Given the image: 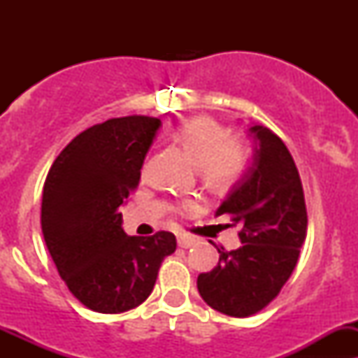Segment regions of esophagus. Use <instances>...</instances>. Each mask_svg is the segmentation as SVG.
Instances as JSON below:
<instances>
[{"mask_svg":"<svg viewBox=\"0 0 358 358\" xmlns=\"http://www.w3.org/2000/svg\"><path fill=\"white\" fill-rule=\"evenodd\" d=\"M196 244V239H192V237H187V236H178V246L187 249L190 246H194Z\"/></svg>","mask_w":358,"mask_h":358,"instance_id":"obj_1","label":"esophagus"}]
</instances>
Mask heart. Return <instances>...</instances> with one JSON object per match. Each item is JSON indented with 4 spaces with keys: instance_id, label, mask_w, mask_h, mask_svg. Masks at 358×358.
<instances>
[{
    "instance_id": "1",
    "label": "heart",
    "mask_w": 358,
    "mask_h": 358,
    "mask_svg": "<svg viewBox=\"0 0 358 358\" xmlns=\"http://www.w3.org/2000/svg\"><path fill=\"white\" fill-rule=\"evenodd\" d=\"M171 140L197 166L202 180L209 185L227 187L241 178L248 168L249 150L237 135H229L225 126L215 119L192 117L171 131ZM189 202L185 209H192Z\"/></svg>"
}]
</instances>
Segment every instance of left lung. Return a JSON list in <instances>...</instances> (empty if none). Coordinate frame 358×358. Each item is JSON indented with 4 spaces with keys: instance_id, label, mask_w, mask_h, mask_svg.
Here are the masks:
<instances>
[{
    "instance_id": "8db88e82",
    "label": "left lung",
    "mask_w": 358,
    "mask_h": 358,
    "mask_svg": "<svg viewBox=\"0 0 358 358\" xmlns=\"http://www.w3.org/2000/svg\"><path fill=\"white\" fill-rule=\"evenodd\" d=\"M255 154L216 216L239 225L241 248L220 252L218 265L197 277V289L211 308L249 317L265 308L291 277L306 239L305 196L292 156L265 126H251ZM213 244V243H211Z\"/></svg>"
}]
</instances>
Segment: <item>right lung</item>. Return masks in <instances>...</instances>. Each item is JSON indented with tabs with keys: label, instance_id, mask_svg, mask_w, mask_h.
Returning a JSON list of instances; mask_svg holds the SVG:
<instances>
[{
	"label": "right lung",
	"instance_id": "right-lung-1",
	"mask_svg": "<svg viewBox=\"0 0 358 358\" xmlns=\"http://www.w3.org/2000/svg\"><path fill=\"white\" fill-rule=\"evenodd\" d=\"M161 119L114 117L79 133L59 154L43 187L41 229L69 291L99 313L142 305L162 259L175 252L171 232L129 237L121 206L140 182Z\"/></svg>",
	"mask_w": 358,
	"mask_h": 358
}]
</instances>
